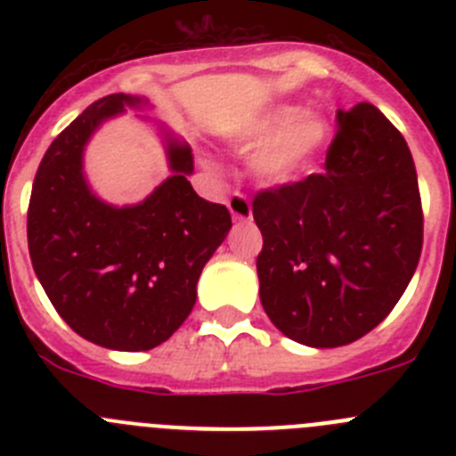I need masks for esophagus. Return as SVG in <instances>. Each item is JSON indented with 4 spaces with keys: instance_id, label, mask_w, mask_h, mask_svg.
<instances>
[{
    "instance_id": "obj_1",
    "label": "esophagus",
    "mask_w": 456,
    "mask_h": 456,
    "mask_svg": "<svg viewBox=\"0 0 456 456\" xmlns=\"http://www.w3.org/2000/svg\"><path fill=\"white\" fill-rule=\"evenodd\" d=\"M228 209H231V215L235 221H248L253 215L251 203H248L247 196L240 191H235L231 199H228Z\"/></svg>"
}]
</instances>
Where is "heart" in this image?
<instances>
[{
	"label": "heart",
	"mask_w": 456,
	"mask_h": 456,
	"mask_svg": "<svg viewBox=\"0 0 456 456\" xmlns=\"http://www.w3.org/2000/svg\"><path fill=\"white\" fill-rule=\"evenodd\" d=\"M294 118L297 109L281 107L272 111L253 132V143H265L279 134L257 159L260 173L272 180H289L299 175L320 152L329 134V125L322 116H301L297 121Z\"/></svg>",
	"instance_id": "1"
}]
</instances>
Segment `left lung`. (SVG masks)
Here are the masks:
<instances>
[{
    "mask_svg": "<svg viewBox=\"0 0 456 456\" xmlns=\"http://www.w3.org/2000/svg\"><path fill=\"white\" fill-rule=\"evenodd\" d=\"M322 173L263 189L253 219L260 301L278 331L342 347L388 317L422 251L416 164L374 104L338 109Z\"/></svg>",
    "mask_w": 456,
    "mask_h": 456,
    "instance_id": "left-lung-1",
    "label": "left lung"
}]
</instances>
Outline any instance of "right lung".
Returning a JSON list of instances; mask_svg holds the SVG:
<instances>
[{
	"instance_id": "obj_1",
	"label": "right lung",
	"mask_w": 456,
	"mask_h": 456,
	"mask_svg": "<svg viewBox=\"0 0 456 456\" xmlns=\"http://www.w3.org/2000/svg\"><path fill=\"white\" fill-rule=\"evenodd\" d=\"M146 100L114 93L93 102L52 141L31 187L29 256L40 285L72 331L116 352H146L178 331L196 283L231 231L225 205L187 180L191 148L168 136V175L139 205L100 200L82 171L91 134Z\"/></svg>"
}]
</instances>
